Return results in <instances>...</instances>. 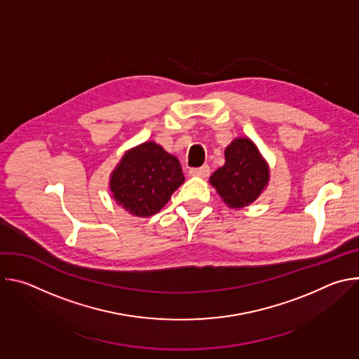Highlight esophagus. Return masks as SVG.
Segmentation results:
<instances>
[{
	"label": "esophagus",
	"instance_id": "1",
	"mask_svg": "<svg viewBox=\"0 0 359 359\" xmlns=\"http://www.w3.org/2000/svg\"><path fill=\"white\" fill-rule=\"evenodd\" d=\"M189 175L191 177H201V179H204V177H208L210 175V168L208 165H204L201 168H194V169L189 170Z\"/></svg>",
	"mask_w": 359,
	"mask_h": 359
}]
</instances>
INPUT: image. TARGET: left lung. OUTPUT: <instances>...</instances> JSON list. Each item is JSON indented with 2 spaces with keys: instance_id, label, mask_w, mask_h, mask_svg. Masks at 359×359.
<instances>
[{
  "instance_id": "obj_1",
  "label": "left lung",
  "mask_w": 359,
  "mask_h": 359,
  "mask_svg": "<svg viewBox=\"0 0 359 359\" xmlns=\"http://www.w3.org/2000/svg\"><path fill=\"white\" fill-rule=\"evenodd\" d=\"M224 165L209 179L230 209H244L257 200L270 182V166L257 144L238 136L224 150Z\"/></svg>"
}]
</instances>
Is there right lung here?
<instances>
[{
  "mask_svg": "<svg viewBox=\"0 0 359 359\" xmlns=\"http://www.w3.org/2000/svg\"><path fill=\"white\" fill-rule=\"evenodd\" d=\"M184 182L176 156L156 142H143L129 150L111 173L114 200L136 217L161 212L175 190Z\"/></svg>",
  "mask_w": 359,
  "mask_h": 359,
  "instance_id": "add662e5",
  "label": "right lung"
}]
</instances>
